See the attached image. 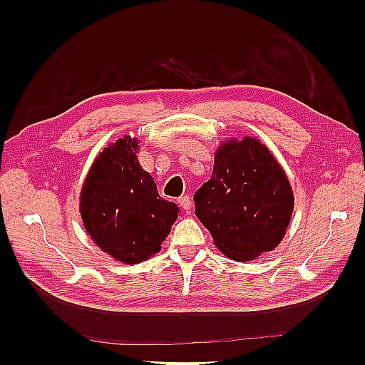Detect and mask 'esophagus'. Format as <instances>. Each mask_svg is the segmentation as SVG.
I'll return each instance as SVG.
<instances>
[{"label":"esophagus","instance_id":"34e87169","mask_svg":"<svg viewBox=\"0 0 365 365\" xmlns=\"http://www.w3.org/2000/svg\"><path fill=\"white\" fill-rule=\"evenodd\" d=\"M178 204L185 210V212H190V207H192V200L189 195H184L178 197Z\"/></svg>","mask_w":365,"mask_h":365}]
</instances>
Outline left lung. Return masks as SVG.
Listing matches in <instances>:
<instances>
[{
    "label": "left lung",
    "instance_id": "left-lung-1",
    "mask_svg": "<svg viewBox=\"0 0 365 365\" xmlns=\"http://www.w3.org/2000/svg\"><path fill=\"white\" fill-rule=\"evenodd\" d=\"M195 215L227 257L250 262L280 244L291 222L288 176L257 138L230 140L215 153L213 175L193 196Z\"/></svg>",
    "mask_w": 365,
    "mask_h": 365
}]
</instances>
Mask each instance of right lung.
Returning <instances> with one entry per match:
<instances>
[{
	"instance_id": "obj_1",
	"label": "right lung",
	"mask_w": 365,
	"mask_h": 365,
	"mask_svg": "<svg viewBox=\"0 0 365 365\" xmlns=\"http://www.w3.org/2000/svg\"><path fill=\"white\" fill-rule=\"evenodd\" d=\"M138 140L129 135L105 148L81 192L86 233L113 259L135 264L161 250L180 208L158 195L137 158Z\"/></svg>"
}]
</instances>
